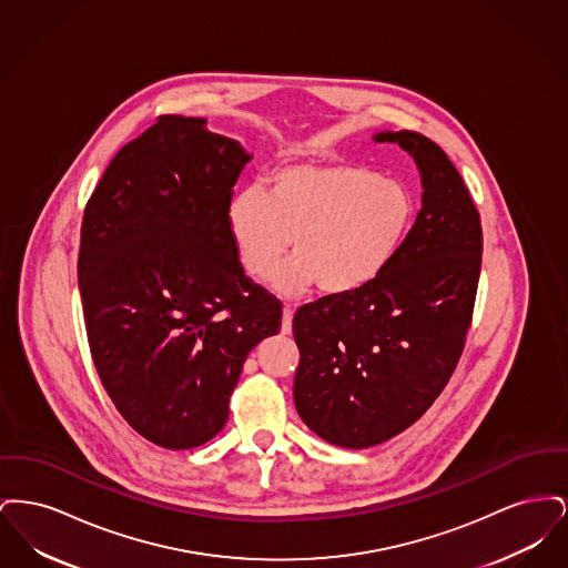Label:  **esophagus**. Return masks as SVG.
<instances>
[{
	"label": "esophagus",
	"instance_id": "obj_1",
	"mask_svg": "<svg viewBox=\"0 0 568 568\" xmlns=\"http://www.w3.org/2000/svg\"><path fill=\"white\" fill-rule=\"evenodd\" d=\"M292 320H294V306L285 304V306H283V325H281L283 334H290V332H292Z\"/></svg>",
	"mask_w": 568,
	"mask_h": 568
}]
</instances>
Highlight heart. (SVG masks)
Listing matches in <instances>:
<instances>
[{"mask_svg":"<svg viewBox=\"0 0 568 568\" xmlns=\"http://www.w3.org/2000/svg\"><path fill=\"white\" fill-rule=\"evenodd\" d=\"M413 195L396 179L352 163H297L272 174L266 193H236L225 211L227 234L244 274L274 278L296 296L317 283L325 296L362 292L385 272L405 243Z\"/></svg>","mask_w":568,"mask_h":568,"instance_id":"heart-1","label":"heart"}]
</instances>
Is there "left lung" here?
<instances>
[{
	"label": "left lung",
	"instance_id": "obj_1",
	"mask_svg": "<svg viewBox=\"0 0 568 568\" xmlns=\"http://www.w3.org/2000/svg\"><path fill=\"white\" fill-rule=\"evenodd\" d=\"M422 176V211L362 292L297 308L294 403L327 443L366 449L415 424L456 371L481 272L479 213L456 165L417 132H378Z\"/></svg>",
	"mask_w": 568,
	"mask_h": 568
}]
</instances>
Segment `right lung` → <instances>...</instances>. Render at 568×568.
Wrapping results in <instances>:
<instances>
[{
    "instance_id": "add662e5",
    "label": "right lung",
    "mask_w": 568,
    "mask_h": 568,
    "mask_svg": "<svg viewBox=\"0 0 568 568\" xmlns=\"http://www.w3.org/2000/svg\"><path fill=\"white\" fill-rule=\"evenodd\" d=\"M251 158L206 119L163 114L114 155L84 209L93 364L123 419L165 449L225 426L246 355L281 329V302L244 274L225 225Z\"/></svg>"
}]
</instances>
